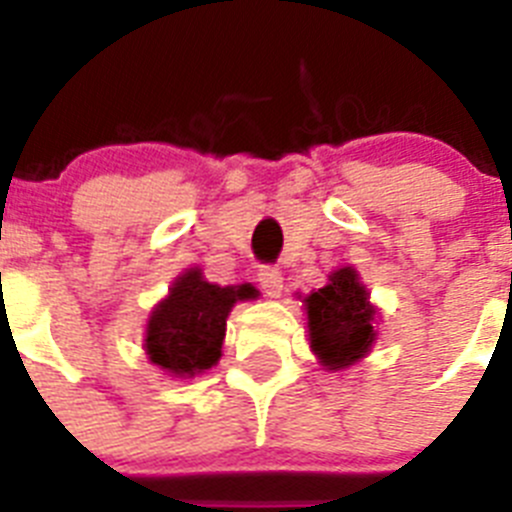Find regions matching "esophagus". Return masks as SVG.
I'll return each instance as SVG.
<instances>
[{
    "label": "esophagus",
    "instance_id": "esophagus-1",
    "mask_svg": "<svg viewBox=\"0 0 512 512\" xmlns=\"http://www.w3.org/2000/svg\"><path fill=\"white\" fill-rule=\"evenodd\" d=\"M259 284L269 297H279V295H282V287H284L282 271H279L277 266H261V269H259Z\"/></svg>",
    "mask_w": 512,
    "mask_h": 512
}]
</instances>
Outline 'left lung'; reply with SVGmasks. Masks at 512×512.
Listing matches in <instances>:
<instances>
[{
	"label": "left lung",
	"instance_id": "1",
	"mask_svg": "<svg viewBox=\"0 0 512 512\" xmlns=\"http://www.w3.org/2000/svg\"><path fill=\"white\" fill-rule=\"evenodd\" d=\"M310 346L328 369L354 364L372 348L374 307L351 266L330 274L323 289L307 297Z\"/></svg>",
	"mask_w": 512,
	"mask_h": 512
}]
</instances>
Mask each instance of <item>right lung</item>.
Returning <instances> with one entry per match:
<instances>
[{"instance_id": "1", "label": "right lung", "mask_w": 512, "mask_h": 512, "mask_svg": "<svg viewBox=\"0 0 512 512\" xmlns=\"http://www.w3.org/2000/svg\"><path fill=\"white\" fill-rule=\"evenodd\" d=\"M253 297V287H217L202 279L200 269L187 271L148 320V359L176 377L210 369L220 359L225 318L235 300Z\"/></svg>"}]
</instances>
